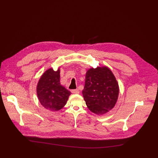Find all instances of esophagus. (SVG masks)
<instances>
[{"mask_svg": "<svg viewBox=\"0 0 158 158\" xmlns=\"http://www.w3.org/2000/svg\"><path fill=\"white\" fill-rule=\"evenodd\" d=\"M71 93L73 94H79V91L78 89H73V90H71Z\"/></svg>", "mask_w": 158, "mask_h": 158, "instance_id": "1", "label": "esophagus"}]
</instances>
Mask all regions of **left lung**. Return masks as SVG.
Returning <instances> with one entry per match:
<instances>
[{
    "mask_svg": "<svg viewBox=\"0 0 158 158\" xmlns=\"http://www.w3.org/2000/svg\"><path fill=\"white\" fill-rule=\"evenodd\" d=\"M82 95L89 109L96 114H104L114 107L119 85L108 67H99L87 71Z\"/></svg>",
    "mask_w": 158,
    "mask_h": 158,
    "instance_id": "1",
    "label": "left lung"
}]
</instances>
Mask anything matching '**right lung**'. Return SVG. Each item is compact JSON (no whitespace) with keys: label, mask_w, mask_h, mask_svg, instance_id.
<instances>
[{"label":"right lung","mask_w":158,"mask_h":158,"mask_svg":"<svg viewBox=\"0 0 158 158\" xmlns=\"http://www.w3.org/2000/svg\"><path fill=\"white\" fill-rule=\"evenodd\" d=\"M71 93L60 83V70H47L40 78L37 94L40 104L46 109L57 111L66 104Z\"/></svg>","instance_id":"add662e5"}]
</instances>
